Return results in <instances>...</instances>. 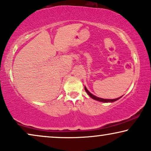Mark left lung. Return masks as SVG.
Listing matches in <instances>:
<instances>
[{"mask_svg": "<svg viewBox=\"0 0 151 151\" xmlns=\"http://www.w3.org/2000/svg\"><path fill=\"white\" fill-rule=\"evenodd\" d=\"M85 90L86 91V92L88 93V95H89V96L91 98V99H94V100H96V101H100V102H103V103H113V102L117 101V100H119V99H121V98L122 97V96H121V97L117 98V99H101V98L97 97V96H96L93 95L92 93H90L89 91H88L87 88H86V87H85Z\"/></svg>", "mask_w": 151, "mask_h": 151, "instance_id": "8db88e82", "label": "left lung"}]
</instances>
